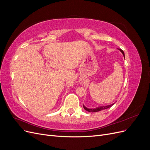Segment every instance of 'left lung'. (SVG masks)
Instances as JSON below:
<instances>
[{"label":"left lung","mask_w":150,"mask_h":150,"mask_svg":"<svg viewBox=\"0 0 150 150\" xmlns=\"http://www.w3.org/2000/svg\"><path fill=\"white\" fill-rule=\"evenodd\" d=\"M120 51L121 52V53L122 54V55H123L124 56V58H125V53L123 52V51H122L121 49H119ZM115 103H112L111 104H110V105H107V106H99V107H97L96 108H86L84 104H83V108H84V110L86 111H87L88 112H98V111H102V110H106V109H108V108H110V107H111L112 105H114Z\"/></svg>","instance_id":"obj_1"}]
</instances>
